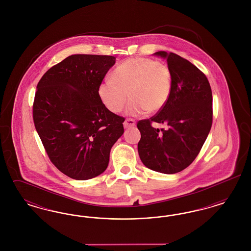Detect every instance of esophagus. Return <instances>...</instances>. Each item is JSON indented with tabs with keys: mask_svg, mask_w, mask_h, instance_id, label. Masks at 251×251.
I'll list each match as a JSON object with an SVG mask.
<instances>
[{
	"mask_svg": "<svg viewBox=\"0 0 251 251\" xmlns=\"http://www.w3.org/2000/svg\"><path fill=\"white\" fill-rule=\"evenodd\" d=\"M123 125H124V128H131L135 125V121L131 119H127L124 121Z\"/></svg>",
	"mask_w": 251,
	"mask_h": 251,
	"instance_id": "1",
	"label": "esophagus"
}]
</instances>
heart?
<instances>
[{
  "instance_id": "b5f03b06",
  "label": "heart",
  "mask_w": 251,
  "mask_h": 251,
  "mask_svg": "<svg viewBox=\"0 0 251 251\" xmlns=\"http://www.w3.org/2000/svg\"><path fill=\"white\" fill-rule=\"evenodd\" d=\"M171 72L167 64L147 57H134L120 64L99 86L103 104L113 113L125 107L132 116L161 111L171 93Z\"/></svg>"
}]
</instances>
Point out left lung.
<instances>
[{
  "instance_id": "8db88e82",
  "label": "left lung",
  "mask_w": 251,
  "mask_h": 251,
  "mask_svg": "<svg viewBox=\"0 0 251 251\" xmlns=\"http://www.w3.org/2000/svg\"><path fill=\"white\" fill-rule=\"evenodd\" d=\"M154 54L167 58L171 93L161 111L137 122L138 153L148 168L174 174L189 167L202 148L213 123V95L207 77L191 62L173 52ZM153 122L168 128L155 129Z\"/></svg>"
}]
</instances>
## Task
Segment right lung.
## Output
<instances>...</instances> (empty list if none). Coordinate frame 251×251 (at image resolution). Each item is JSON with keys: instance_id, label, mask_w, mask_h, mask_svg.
<instances>
[{"instance_id": "1", "label": "right lung", "mask_w": 251, "mask_h": 251, "mask_svg": "<svg viewBox=\"0 0 251 251\" xmlns=\"http://www.w3.org/2000/svg\"><path fill=\"white\" fill-rule=\"evenodd\" d=\"M115 63L111 55H71L45 72L36 86V131L50 162L72 179L101 174L124 132L125 119L109 111L99 95Z\"/></svg>"}]
</instances>
